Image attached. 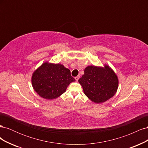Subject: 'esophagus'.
<instances>
[{"mask_svg":"<svg viewBox=\"0 0 148 148\" xmlns=\"http://www.w3.org/2000/svg\"><path fill=\"white\" fill-rule=\"evenodd\" d=\"M79 76H77V77H75L76 81L78 82V79H79Z\"/></svg>","mask_w":148,"mask_h":148,"instance_id":"obj_1","label":"esophagus"}]
</instances>
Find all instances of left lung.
I'll return each instance as SVG.
<instances>
[{
    "mask_svg": "<svg viewBox=\"0 0 148 148\" xmlns=\"http://www.w3.org/2000/svg\"><path fill=\"white\" fill-rule=\"evenodd\" d=\"M84 72L78 82L83 87L84 95L92 102L96 104L104 102L117 92L119 78L109 65L88 66Z\"/></svg>",
    "mask_w": 148,
    "mask_h": 148,
    "instance_id": "left-lung-1",
    "label": "left lung"
}]
</instances>
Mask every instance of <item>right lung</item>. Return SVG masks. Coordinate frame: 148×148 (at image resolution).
Returning <instances> with one entry per match:
<instances>
[{
	"mask_svg": "<svg viewBox=\"0 0 148 148\" xmlns=\"http://www.w3.org/2000/svg\"><path fill=\"white\" fill-rule=\"evenodd\" d=\"M75 82L70 71L62 64L45 62L34 71L31 83L34 90L44 99L52 100L66 91L70 83Z\"/></svg>",
	"mask_w": 148,
	"mask_h": 148,
	"instance_id": "1",
	"label": "right lung"
}]
</instances>
